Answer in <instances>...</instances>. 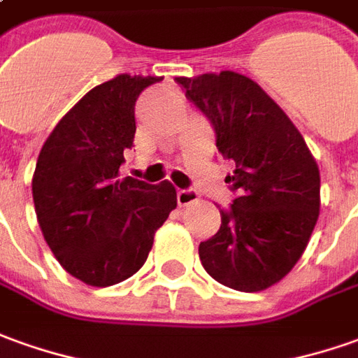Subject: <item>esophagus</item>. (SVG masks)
I'll list each match as a JSON object with an SVG mask.
<instances>
[{"label":"esophagus","instance_id":"1","mask_svg":"<svg viewBox=\"0 0 358 358\" xmlns=\"http://www.w3.org/2000/svg\"><path fill=\"white\" fill-rule=\"evenodd\" d=\"M199 201V193L193 189H179L177 191V203L179 206H187V204L196 203Z\"/></svg>","mask_w":358,"mask_h":358}]
</instances>
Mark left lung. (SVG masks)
Segmentation results:
<instances>
[{
    "label": "left lung",
    "instance_id": "8db88e82",
    "mask_svg": "<svg viewBox=\"0 0 358 358\" xmlns=\"http://www.w3.org/2000/svg\"><path fill=\"white\" fill-rule=\"evenodd\" d=\"M187 99L236 164V193L220 230L201 241L206 273L224 287L259 292L290 273L320 216V169L290 118L257 83L236 71L177 78Z\"/></svg>",
    "mask_w": 358,
    "mask_h": 358
}]
</instances>
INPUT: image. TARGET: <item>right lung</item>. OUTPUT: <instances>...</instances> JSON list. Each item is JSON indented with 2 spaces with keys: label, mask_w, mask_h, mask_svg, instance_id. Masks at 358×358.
<instances>
[{
  "label": "right lung",
  "mask_w": 358,
  "mask_h": 358,
  "mask_svg": "<svg viewBox=\"0 0 358 358\" xmlns=\"http://www.w3.org/2000/svg\"><path fill=\"white\" fill-rule=\"evenodd\" d=\"M152 76H117L83 95L44 142L33 177L36 218L71 277L110 287L146 263L157 228L177 206L169 181L120 179L136 132L140 93Z\"/></svg>",
  "instance_id": "right-lung-1"
}]
</instances>
